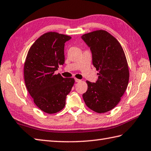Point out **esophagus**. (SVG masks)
<instances>
[{
  "mask_svg": "<svg viewBox=\"0 0 151 151\" xmlns=\"http://www.w3.org/2000/svg\"><path fill=\"white\" fill-rule=\"evenodd\" d=\"M75 82H79L81 81V80H79V79L76 78H75Z\"/></svg>",
  "mask_w": 151,
  "mask_h": 151,
  "instance_id": "obj_1",
  "label": "esophagus"
}]
</instances>
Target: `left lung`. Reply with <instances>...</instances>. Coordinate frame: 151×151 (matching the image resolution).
<instances>
[{
	"instance_id": "8db88e82",
	"label": "left lung",
	"mask_w": 151,
	"mask_h": 151,
	"mask_svg": "<svg viewBox=\"0 0 151 151\" xmlns=\"http://www.w3.org/2000/svg\"><path fill=\"white\" fill-rule=\"evenodd\" d=\"M82 39L90 47L93 65L99 71L95 83L86 81L83 94L86 106L97 113L115 108L127 88L129 70L124 50L116 38L103 30L85 34Z\"/></svg>"
}]
</instances>
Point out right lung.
<instances>
[{
	"label": "right lung",
	"mask_w": 151,
	"mask_h": 151,
	"mask_svg": "<svg viewBox=\"0 0 151 151\" xmlns=\"http://www.w3.org/2000/svg\"><path fill=\"white\" fill-rule=\"evenodd\" d=\"M71 37L49 32L41 36L28 50L24 65L27 90L41 110L52 114L65 107L66 96L75 83L54 71L65 62L64 45Z\"/></svg>",
	"instance_id": "obj_1"
}]
</instances>
